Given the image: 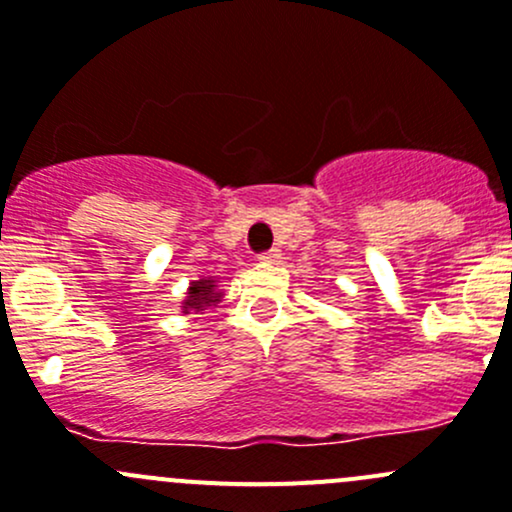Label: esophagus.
Wrapping results in <instances>:
<instances>
[{"mask_svg":"<svg viewBox=\"0 0 512 512\" xmlns=\"http://www.w3.org/2000/svg\"><path fill=\"white\" fill-rule=\"evenodd\" d=\"M281 258V254H278V249H271V251H263V254H258V261L263 263H273Z\"/></svg>","mask_w":512,"mask_h":512,"instance_id":"obj_1","label":"esophagus"}]
</instances>
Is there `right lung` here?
Wrapping results in <instances>:
<instances>
[{
  "label": "right lung",
  "instance_id": "1",
  "mask_svg": "<svg viewBox=\"0 0 512 512\" xmlns=\"http://www.w3.org/2000/svg\"><path fill=\"white\" fill-rule=\"evenodd\" d=\"M219 293L214 291V281L211 278H201V281H194L189 288V298H186L184 308L189 311V308H196V311H204L206 306H211V303L219 301Z\"/></svg>",
  "mask_w": 512,
  "mask_h": 512
}]
</instances>
